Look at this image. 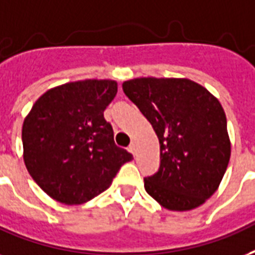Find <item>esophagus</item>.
Returning a JSON list of instances; mask_svg holds the SVG:
<instances>
[{
    "label": "esophagus",
    "mask_w": 255,
    "mask_h": 255,
    "mask_svg": "<svg viewBox=\"0 0 255 255\" xmlns=\"http://www.w3.org/2000/svg\"><path fill=\"white\" fill-rule=\"evenodd\" d=\"M128 149H129V152H131V153H135V151H136L135 141H132L131 144H129V147H128Z\"/></svg>",
    "instance_id": "obj_1"
}]
</instances>
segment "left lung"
<instances>
[{
  "label": "left lung",
  "instance_id": "obj_1",
  "mask_svg": "<svg viewBox=\"0 0 255 255\" xmlns=\"http://www.w3.org/2000/svg\"><path fill=\"white\" fill-rule=\"evenodd\" d=\"M123 91L160 144V166L144 178L145 191L174 211L205 203L230 160L226 115L218 99L188 79L140 77L124 81Z\"/></svg>",
  "mask_w": 255,
  "mask_h": 255
}]
</instances>
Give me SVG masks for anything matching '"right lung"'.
<instances>
[{
	"instance_id": "obj_1",
	"label": "right lung",
	"mask_w": 255,
	"mask_h": 255,
	"mask_svg": "<svg viewBox=\"0 0 255 255\" xmlns=\"http://www.w3.org/2000/svg\"><path fill=\"white\" fill-rule=\"evenodd\" d=\"M118 93L114 80L68 83L46 91L22 126L24 162L44 191L81 205L110 187L132 155L115 144L104 111Z\"/></svg>"
}]
</instances>
